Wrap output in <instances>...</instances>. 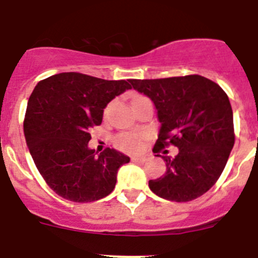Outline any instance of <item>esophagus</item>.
I'll return each mask as SVG.
<instances>
[{
  "label": "esophagus",
  "instance_id": "34e87169",
  "mask_svg": "<svg viewBox=\"0 0 258 258\" xmlns=\"http://www.w3.org/2000/svg\"><path fill=\"white\" fill-rule=\"evenodd\" d=\"M132 160H133L134 163H145V161H147V157L146 156H133L132 157Z\"/></svg>",
  "mask_w": 258,
  "mask_h": 258
}]
</instances>
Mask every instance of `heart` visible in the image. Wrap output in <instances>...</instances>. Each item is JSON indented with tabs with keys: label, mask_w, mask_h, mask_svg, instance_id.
Returning <instances> with one entry per match:
<instances>
[{
	"label": "heart",
	"mask_w": 258,
	"mask_h": 258,
	"mask_svg": "<svg viewBox=\"0 0 258 258\" xmlns=\"http://www.w3.org/2000/svg\"><path fill=\"white\" fill-rule=\"evenodd\" d=\"M141 138L142 137L137 133H125L116 138V145L125 151H136L140 149Z\"/></svg>",
	"instance_id": "obj_1"
}]
</instances>
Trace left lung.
Returning <instances> with one entry per match:
<instances>
[{"instance_id": "left-lung-1", "label": "left lung", "mask_w": 258, "mask_h": 258, "mask_svg": "<svg viewBox=\"0 0 258 258\" xmlns=\"http://www.w3.org/2000/svg\"><path fill=\"white\" fill-rule=\"evenodd\" d=\"M131 84L156 108L160 129L155 154L169 143L178 147L174 157L163 156L166 172L149 181L151 191L174 202L202 197L220 178L234 147V120L226 93L199 75L132 80Z\"/></svg>"}]
</instances>
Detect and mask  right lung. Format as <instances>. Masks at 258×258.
<instances>
[{
	"instance_id": "obj_1",
	"label": "right lung",
	"mask_w": 258,
	"mask_h": 258,
	"mask_svg": "<svg viewBox=\"0 0 258 258\" xmlns=\"http://www.w3.org/2000/svg\"><path fill=\"white\" fill-rule=\"evenodd\" d=\"M127 89L125 80L77 72L50 76L33 89L24 118L26 142L40 174L59 197L88 203L112 192L118 168L131 157L115 149L98 154L89 141L107 104Z\"/></svg>"
}]
</instances>
